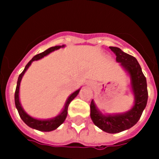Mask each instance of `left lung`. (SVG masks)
Here are the masks:
<instances>
[{
    "label": "left lung",
    "mask_w": 159,
    "mask_h": 159,
    "mask_svg": "<svg viewBox=\"0 0 159 159\" xmlns=\"http://www.w3.org/2000/svg\"><path fill=\"white\" fill-rule=\"evenodd\" d=\"M116 55V61L121 63L130 78V87L134 96V103L130 110L121 114H103L94 100L90 104V117L93 123L108 133H118L129 129L137 123L148 102L147 80L136 59L117 47H110Z\"/></svg>",
    "instance_id": "left-lung-1"
}]
</instances>
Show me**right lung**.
Returning a JSON list of instances; mask_svg holds the SVG:
<instances>
[{
	"label": "right lung",
	"instance_id": "add662e5",
	"mask_svg": "<svg viewBox=\"0 0 159 159\" xmlns=\"http://www.w3.org/2000/svg\"><path fill=\"white\" fill-rule=\"evenodd\" d=\"M64 47L65 45L54 46V47H51V48H48V49L45 50V51L43 52L40 53V54L36 55V56H34L30 61L26 64V66H25L23 72L19 75V78H18L17 81L16 93H15V104H16V109L18 110V112H19V116H20V118H21V119L28 126L30 127V128L34 129L39 130V131L42 132H50L52 131V130L56 129L60 125L63 124V121L66 119V116H67V110L70 103V102L78 96V93H79L81 89L74 92V93L67 98V100H66V103H65L64 107H63V111H62L57 116L54 117V118H48V119H38V118H33V117L30 116L26 111L23 110V107H22L21 103H20V101H19V87H20V82H21V80L22 78H23V75H24L25 72H26V70L29 68V66H30L31 63H33V61L42 59L43 57L46 56L47 55L49 54V53L52 52L56 51V50L59 49L60 48H64Z\"/></svg>",
	"mask_w": 159,
	"mask_h": 159
}]
</instances>
